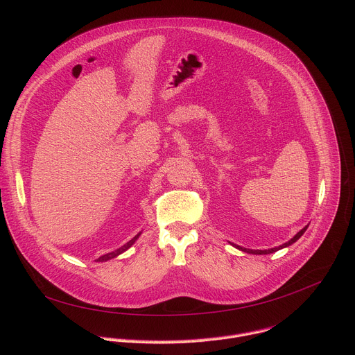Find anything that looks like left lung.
<instances>
[{
	"mask_svg": "<svg viewBox=\"0 0 355 355\" xmlns=\"http://www.w3.org/2000/svg\"><path fill=\"white\" fill-rule=\"evenodd\" d=\"M306 229H308V226H305L303 227L302 230H299L289 241H286V243H284L282 245H279V247H274V248H268V250H251V248H244V247H240V245H236V244H233L236 248H239V250H241V251H244V252H248V254H270V252H275V251H278V250H281V248H285V247H288V245H291V244H293L303 233L306 232Z\"/></svg>",
	"mask_w": 355,
	"mask_h": 355,
	"instance_id": "1",
	"label": "left lung"
}]
</instances>
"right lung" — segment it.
Segmentation results:
<instances>
[{
	"mask_svg": "<svg viewBox=\"0 0 355 355\" xmlns=\"http://www.w3.org/2000/svg\"><path fill=\"white\" fill-rule=\"evenodd\" d=\"M139 236H140V233L139 234H136L132 240H129L126 244H123L121 248H118V250H115V251H112V252H108V254H104V256H101L99 259H96V261H99V263H103V261H108V260H111V259H115V257H118L119 254H122L123 251H126L137 239H139Z\"/></svg>",
	"mask_w": 355,
	"mask_h": 355,
	"instance_id": "obj_1",
	"label": "right lung"
}]
</instances>
